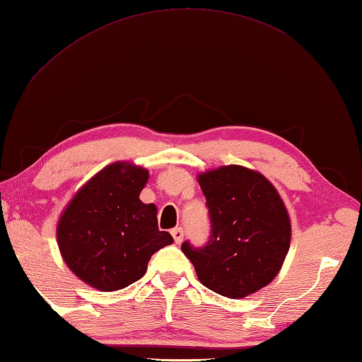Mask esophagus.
Here are the masks:
<instances>
[{"instance_id": "1", "label": "esophagus", "mask_w": 362, "mask_h": 362, "mask_svg": "<svg viewBox=\"0 0 362 362\" xmlns=\"http://www.w3.org/2000/svg\"><path fill=\"white\" fill-rule=\"evenodd\" d=\"M172 235H173V239H175V243H180L182 242V238H184V231H182V228H175V230H172Z\"/></svg>"}]
</instances>
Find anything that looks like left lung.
<instances>
[{
    "label": "left lung",
    "instance_id": "obj_1",
    "mask_svg": "<svg viewBox=\"0 0 362 362\" xmlns=\"http://www.w3.org/2000/svg\"><path fill=\"white\" fill-rule=\"evenodd\" d=\"M211 218L204 247L182 242L203 286L228 298L255 293L274 279L291 247L281 197L259 172L225 165L198 175Z\"/></svg>",
    "mask_w": 362,
    "mask_h": 362
}]
</instances>
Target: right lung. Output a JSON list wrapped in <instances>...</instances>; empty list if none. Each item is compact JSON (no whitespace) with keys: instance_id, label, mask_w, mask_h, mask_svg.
Returning a JSON list of instances; mask_svg holds the SVG:
<instances>
[{"instance_id":"add662e5","label":"right lung","mask_w":362,"mask_h":362,"mask_svg":"<svg viewBox=\"0 0 362 362\" xmlns=\"http://www.w3.org/2000/svg\"><path fill=\"white\" fill-rule=\"evenodd\" d=\"M148 170L114 162L71 198L57 223V245L79 279L103 292L142 278L150 257L173 238L159 231L158 209L140 202Z\"/></svg>"}]
</instances>
